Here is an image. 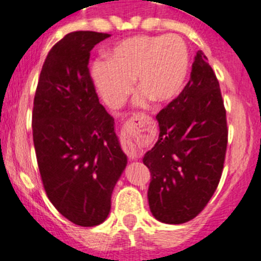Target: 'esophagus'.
Returning a JSON list of instances; mask_svg holds the SVG:
<instances>
[{
  "mask_svg": "<svg viewBox=\"0 0 261 261\" xmlns=\"http://www.w3.org/2000/svg\"><path fill=\"white\" fill-rule=\"evenodd\" d=\"M138 120V118H131L130 121H128L127 122V127H135V125H136V122L135 121ZM126 154H127L128 155V158H131V159H138V158H140L141 155H143V151L140 150V149L138 148V146L135 145V144H127V146H126Z\"/></svg>",
  "mask_w": 261,
  "mask_h": 261,
  "instance_id": "obj_1",
  "label": "esophagus"
}]
</instances>
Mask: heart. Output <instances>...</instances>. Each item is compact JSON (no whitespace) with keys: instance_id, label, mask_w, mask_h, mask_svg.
Listing matches in <instances>:
<instances>
[{"instance_id":"b5f03b06","label":"heart","mask_w":261,"mask_h":261,"mask_svg":"<svg viewBox=\"0 0 261 261\" xmlns=\"http://www.w3.org/2000/svg\"><path fill=\"white\" fill-rule=\"evenodd\" d=\"M189 66V49L178 35H134L113 45L107 60L93 62L90 77L106 105L117 110L133 92L134 79L140 105L173 100L184 88Z\"/></svg>"}]
</instances>
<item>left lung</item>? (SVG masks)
Returning a JSON list of instances; mask_svg holds the SVG:
<instances>
[{
	"label": "left lung",
	"instance_id": "8db88e82",
	"mask_svg": "<svg viewBox=\"0 0 261 261\" xmlns=\"http://www.w3.org/2000/svg\"><path fill=\"white\" fill-rule=\"evenodd\" d=\"M156 121L158 141L143 158L151 177L149 208L159 222L186 223L217 190L228 141L218 79L201 50L195 56L186 87Z\"/></svg>",
	"mask_w": 261,
	"mask_h": 261
}]
</instances>
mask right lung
<instances>
[{"mask_svg": "<svg viewBox=\"0 0 261 261\" xmlns=\"http://www.w3.org/2000/svg\"><path fill=\"white\" fill-rule=\"evenodd\" d=\"M110 37L72 32L48 53L34 97L33 141L48 199L82 227L103 223L127 156L115 120L99 103L88 63L90 50Z\"/></svg>", "mask_w": 261, "mask_h": 261, "instance_id": "add662e5", "label": "right lung"}]
</instances>
